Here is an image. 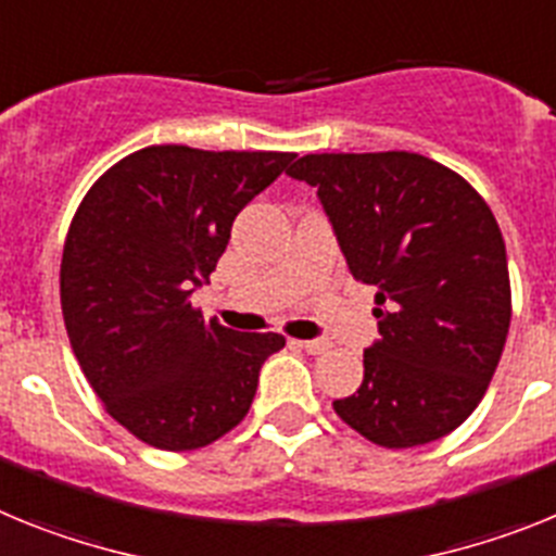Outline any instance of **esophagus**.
<instances>
[{
  "label": "esophagus",
  "instance_id": "esophagus-1",
  "mask_svg": "<svg viewBox=\"0 0 556 556\" xmlns=\"http://www.w3.org/2000/svg\"><path fill=\"white\" fill-rule=\"evenodd\" d=\"M293 346H299V350L311 352V355H321V352L330 350V341H325V338H316V341H291Z\"/></svg>",
  "mask_w": 556,
  "mask_h": 556
}]
</instances>
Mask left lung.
<instances>
[{
	"mask_svg": "<svg viewBox=\"0 0 556 556\" xmlns=\"http://www.w3.org/2000/svg\"><path fill=\"white\" fill-rule=\"evenodd\" d=\"M288 176L318 190L352 277L375 285L380 341L332 408L380 447H417L484 397L511 318L509 265L484 198L408 151L307 153Z\"/></svg>",
	"mask_w": 556,
	"mask_h": 556,
	"instance_id": "1",
	"label": "left lung"
}]
</instances>
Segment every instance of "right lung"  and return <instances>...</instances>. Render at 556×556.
Returning <instances> with one entry per match:
<instances>
[{
  "instance_id": "obj_1",
  "label": "right lung",
  "mask_w": 556,
  "mask_h": 556,
  "mask_svg": "<svg viewBox=\"0 0 556 556\" xmlns=\"http://www.w3.org/2000/svg\"><path fill=\"white\" fill-rule=\"evenodd\" d=\"M293 162L277 151L151 144L91 185L61 257L72 352L105 412L159 451H195L249 414L279 332H238L192 307L238 212Z\"/></svg>"
}]
</instances>
